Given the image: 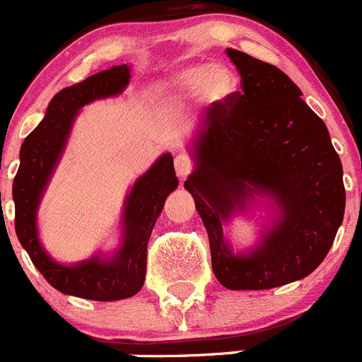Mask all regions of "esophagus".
Wrapping results in <instances>:
<instances>
[{
  "label": "esophagus",
  "mask_w": 362,
  "mask_h": 362,
  "mask_svg": "<svg viewBox=\"0 0 362 362\" xmlns=\"http://www.w3.org/2000/svg\"><path fill=\"white\" fill-rule=\"evenodd\" d=\"M174 165L175 172H177V175L181 179H185L188 174H192V170H194V161L188 158L187 153H177L174 159Z\"/></svg>",
  "instance_id": "34e87169"
}]
</instances>
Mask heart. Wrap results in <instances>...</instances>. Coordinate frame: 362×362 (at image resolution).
Masks as SVG:
<instances>
[{"label": "heart", "mask_w": 362, "mask_h": 362, "mask_svg": "<svg viewBox=\"0 0 362 362\" xmlns=\"http://www.w3.org/2000/svg\"><path fill=\"white\" fill-rule=\"evenodd\" d=\"M233 86L232 74L219 65H190L179 70L172 79V88L179 94L194 95L204 90L210 99H223L230 94Z\"/></svg>", "instance_id": "obj_1"}]
</instances>
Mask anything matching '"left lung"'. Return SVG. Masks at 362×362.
I'll list each match as a JSON object with an SVG mask.
<instances>
[{
	"mask_svg": "<svg viewBox=\"0 0 362 362\" xmlns=\"http://www.w3.org/2000/svg\"><path fill=\"white\" fill-rule=\"evenodd\" d=\"M241 74L235 90L206 108L197 168L185 181L209 232L212 270L230 290H268L312 274L343 223V165L321 117L299 86L270 63L228 49ZM278 199L281 217L257 251L233 256L222 221L251 192Z\"/></svg>",
	"mask_w": 362,
	"mask_h": 362,
	"instance_id": "8db88e82",
	"label": "left lung"
}]
</instances>
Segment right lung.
<instances>
[{"label":"right lung","mask_w":362,"mask_h":362,"mask_svg":"<svg viewBox=\"0 0 362 362\" xmlns=\"http://www.w3.org/2000/svg\"><path fill=\"white\" fill-rule=\"evenodd\" d=\"M127 65L94 74L78 85L63 88L50 101L45 119L27 136L19 152L18 174L12 183L16 233L41 276L54 288L92 300H117L141 290L146 274V246L166 196L177 188L174 159L165 153L134 185L124 206V241L112 261L90 259L76 267L56 264L37 241L36 210L43 188L59 159L72 121L83 105L98 98L119 94L129 85Z\"/></svg>","instance_id":"add662e5"}]
</instances>
